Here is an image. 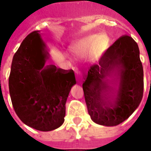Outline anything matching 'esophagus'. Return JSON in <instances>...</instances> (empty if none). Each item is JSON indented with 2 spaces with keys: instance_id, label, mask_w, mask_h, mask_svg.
<instances>
[{
  "instance_id": "34e87169",
  "label": "esophagus",
  "mask_w": 151,
  "mask_h": 151,
  "mask_svg": "<svg viewBox=\"0 0 151 151\" xmlns=\"http://www.w3.org/2000/svg\"><path fill=\"white\" fill-rule=\"evenodd\" d=\"M76 77H77V80L79 82H81L83 81V74H82L81 72H78V71H76Z\"/></svg>"
}]
</instances>
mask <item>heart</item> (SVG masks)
<instances>
[{"label":"heart","mask_w":151,"mask_h":151,"mask_svg":"<svg viewBox=\"0 0 151 151\" xmlns=\"http://www.w3.org/2000/svg\"><path fill=\"white\" fill-rule=\"evenodd\" d=\"M108 44V40L101 35H90L79 40L71 46L70 50L75 55L82 58L89 55L93 50L99 55L105 50Z\"/></svg>","instance_id":"heart-1"}]
</instances>
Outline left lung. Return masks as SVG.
Listing matches in <instances>:
<instances>
[{
    "label": "left lung",
    "instance_id": "8db88e82",
    "mask_svg": "<svg viewBox=\"0 0 151 151\" xmlns=\"http://www.w3.org/2000/svg\"><path fill=\"white\" fill-rule=\"evenodd\" d=\"M83 89L95 123L114 126L126 120L143 93V65L134 40L126 35L117 40L90 67Z\"/></svg>",
    "mask_w": 151,
    "mask_h": 151
}]
</instances>
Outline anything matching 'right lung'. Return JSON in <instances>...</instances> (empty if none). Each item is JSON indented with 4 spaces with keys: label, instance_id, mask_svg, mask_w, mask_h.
Returning a JSON list of instances; mask_svg holds the SVG:
<instances>
[{
    "label": "right lung",
    "instance_id": "right-lung-1",
    "mask_svg": "<svg viewBox=\"0 0 151 151\" xmlns=\"http://www.w3.org/2000/svg\"><path fill=\"white\" fill-rule=\"evenodd\" d=\"M39 32H32L22 42L13 57L8 83L20 120L47 132L63 124L66 101L76 81L73 70L47 65L49 55Z\"/></svg>",
    "mask_w": 151,
    "mask_h": 151
}]
</instances>
